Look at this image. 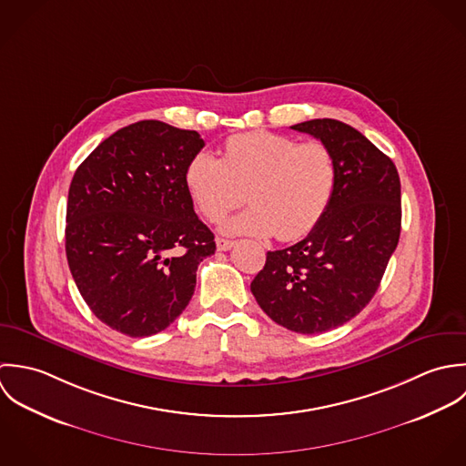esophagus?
<instances>
[{"label": "esophagus", "mask_w": 466, "mask_h": 466, "mask_svg": "<svg viewBox=\"0 0 466 466\" xmlns=\"http://www.w3.org/2000/svg\"><path fill=\"white\" fill-rule=\"evenodd\" d=\"M216 247H218V250L227 252V250H230V248L234 247V241H230V239H223V238H218V239H216Z\"/></svg>", "instance_id": "34e87169"}]
</instances>
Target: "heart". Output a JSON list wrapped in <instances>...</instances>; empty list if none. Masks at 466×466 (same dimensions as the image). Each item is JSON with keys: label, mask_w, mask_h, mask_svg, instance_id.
<instances>
[{"label": "heart", "mask_w": 466, "mask_h": 466, "mask_svg": "<svg viewBox=\"0 0 466 466\" xmlns=\"http://www.w3.org/2000/svg\"><path fill=\"white\" fill-rule=\"evenodd\" d=\"M339 180L337 160L322 142L272 133L234 135L223 158L198 151L187 162V192L208 221H219L245 199L250 207L221 225L232 236L306 238L328 212Z\"/></svg>", "instance_id": "1"}]
</instances>
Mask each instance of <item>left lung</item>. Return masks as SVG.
<instances>
[{"label": "left lung", "mask_w": 466, "mask_h": 466, "mask_svg": "<svg viewBox=\"0 0 466 466\" xmlns=\"http://www.w3.org/2000/svg\"><path fill=\"white\" fill-rule=\"evenodd\" d=\"M291 129L335 155V196L302 241L267 254L250 289L274 322L313 335L346 324L370 304L400 239L401 188L392 160L355 127L315 118Z\"/></svg>", "instance_id": "obj_1"}]
</instances>
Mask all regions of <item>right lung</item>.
Wrapping results in <instances>:
<instances>
[{"mask_svg":"<svg viewBox=\"0 0 466 466\" xmlns=\"http://www.w3.org/2000/svg\"><path fill=\"white\" fill-rule=\"evenodd\" d=\"M196 131L140 120L113 133L77 167L66 205V258L95 317L149 337L180 317L214 234L184 182L201 151Z\"/></svg>","mask_w":466,"mask_h":466,"instance_id":"right-lung-1","label":"right lung"}]
</instances>
